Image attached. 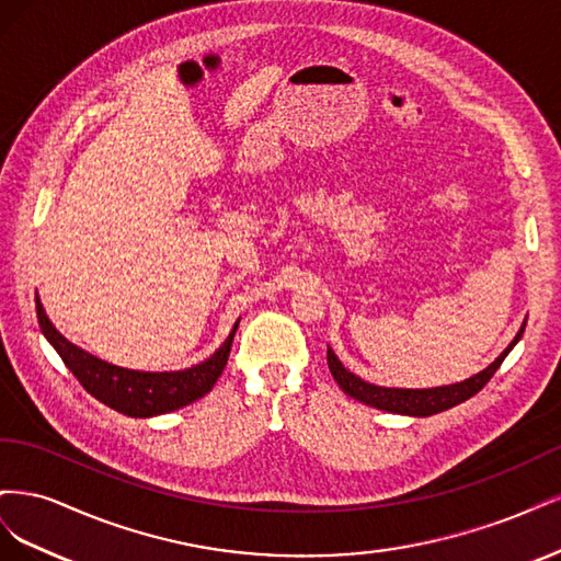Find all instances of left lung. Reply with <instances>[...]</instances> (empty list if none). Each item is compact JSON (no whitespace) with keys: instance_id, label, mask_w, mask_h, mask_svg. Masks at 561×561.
Returning a JSON list of instances; mask_svg holds the SVG:
<instances>
[{"instance_id":"obj_1","label":"left lung","mask_w":561,"mask_h":561,"mask_svg":"<svg viewBox=\"0 0 561 561\" xmlns=\"http://www.w3.org/2000/svg\"><path fill=\"white\" fill-rule=\"evenodd\" d=\"M524 328H526V320L522 322V330L513 339V344L507 346L486 369H482L480 375H474L461 383H451V386L419 390V388H383V386L367 383L360 377H355L353 371H348L342 363H339L332 348H328V365H330L334 381L339 383V388H342L346 396L360 400L369 407H377V410H386V412L410 414V416H431V414L449 410V407L466 402L474 393H480V390L489 383V379L496 375V369L507 358V353H511L513 346L519 342L524 334Z\"/></svg>"}]
</instances>
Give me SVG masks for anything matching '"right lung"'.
I'll return each instance as SVG.
<instances>
[{
	"label": "right lung",
	"instance_id": "1",
	"mask_svg": "<svg viewBox=\"0 0 561 561\" xmlns=\"http://www.w3.org/2000/svg\"><path fill=\"white\" fill-rule=\"evenodd\" d=\"M37 318L44 336L54 344L62 363L77 377V381L87 388L93 398L112 407V410L138 419L168 414L210 393V388L227 367L233 334L236 328H239V322H236L231 334L227 336V342L219 346L206 363L182 371H135L110 365L67 342V339L50 325L39 297Z\"/></svg>",
	"mask_w": 561,
	"mask_h": 561
}]
</instances>
